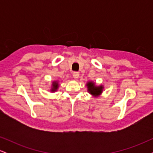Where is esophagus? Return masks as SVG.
Instances as JSON below:
<instances>
[{"label":"esophagus","instance_id":"34e87169","mask_svg":"<svg viewBox=\"0 0 153 153\" xmlns=\"http://www.w3.org/2000/svg\"><path fill=\"white\" fill-rule=\"evenodd\" d=\"M73 76L75 79H78L79 77V73H78V72H74V73H73Z\"/></svg>","mask_w":153,"mask_h":153}]
</instances>
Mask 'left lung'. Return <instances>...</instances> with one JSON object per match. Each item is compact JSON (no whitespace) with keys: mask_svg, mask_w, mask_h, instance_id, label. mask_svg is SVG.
<instances>
[{"mask_svg":"<svg viewBox=\"0 0 153 153\" xmlns=\"http://www.w3.org/2000/svg\"><path fill=\"white\" fill-rule=\"evenodd\" d=\"M85 86L87 87L88 92L94 97H99V96L103 93V85H96V82L94 81H88Z\"/></svg>","mask_w":153,"mask_h":153,"instance_id":"1","label":"left lung"}]
</instances>
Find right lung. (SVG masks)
I'll list each match as a JSON object with an SVG mask.
<instances>
[{"instance_id":"right-lung-1","label":"right lung","mask_w":153,"mask_h":153,"mask_svg":"<svg viewBox=\"0 0 153 153\" xmlns=\"http://www.w3.org/2000/svg\"><path fill=\"white\" fill-rule=\"evenodd\" d=\"M59 80H54V81L52 82V85H51L50 91L51 92L54 93L56 92L59 88Z\"/></svg>"}]
</instances>
